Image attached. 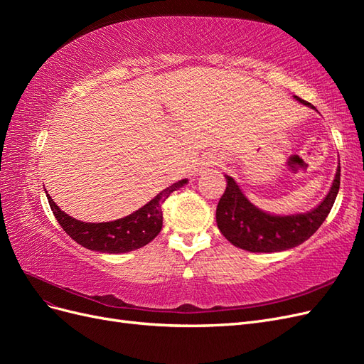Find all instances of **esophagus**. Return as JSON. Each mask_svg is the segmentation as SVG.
<instances>
[{
    "instance_id": "1",
    "label": "esophagus",
    "mask_w": 364,
    "mask_h": 364,
    "mask_svg": "<svg viewBox=\"0 0 364 364\" xmlns=\"http://www.w3.org/2000/svg\"><path fill=\"white\" fill-rule=\"evenodd\" d=\"M218 162H220V159H218V158H215V159H214V161H211V164H214V165H217V164H218Z\"/></svg>"
}]
</instances>
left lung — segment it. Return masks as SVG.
Listing matches in <instances>:
<instances>
[{
    "label": "left lung",
    "mask_w": 364,
    "mask_h": 364,
    "mask_svg": "<svg viewBox=\"0 0 364 364\" xmlns=\"http://www.w3.org/2000/svg\"><path fill=\"white\" fill-rule=\"evenodd\" d=\"M294 98L301 105L316 111L311 103L297 95ZM225 178L228 182L226 191L220 199L215 213L220 232L229 243L240 249L264 253L289 250L310 238L325 222L340 188V167H337L331 188L316 208L306 213L277 215L253 205L234 178L228 174H225Z\"/></svg>",
    "instance_id": "left-lung-1"
}]
</instances>
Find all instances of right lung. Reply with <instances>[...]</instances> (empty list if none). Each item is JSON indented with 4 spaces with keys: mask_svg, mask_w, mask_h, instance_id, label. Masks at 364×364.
<instances>
[{
    "mask_svg": "<svg viewBox=\"0 0 364 364\" xmlns=\"http://www.w3.org/2000/svg\"><path fill=\"white\" fill-rule=\"evenodd\" d=\"M186 183H188V179L176 182L170 185L168 188L161 191L156 197H153L149 203L136 209L135 213L114 220V222L102 223L80 222V220L73 218L70 214L62 211L54 203L50 194H47V199L59 225L75 243L94 252L126 253L149 245L161 232L162 203L173 191L182 188Z\"/></svg>",
    "mask_w": 364,
    "mask_h": 364,
    "instance_id": "right-lung-1",
    "label": "right lung"
}]
</instances>
